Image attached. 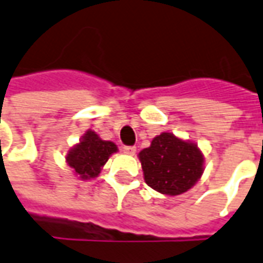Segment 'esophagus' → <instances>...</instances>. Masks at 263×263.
<instances>
[{"label": "esophagus", "mask_w": 263, "mask_h": 263, "mask_svg": "<svg viewBox=\"0 0 263 263\" xmlns=\"http://www.w3.org/2000/svg\"><path fill=\"white\" fill-rule=\"evenodd\" d=\"M122 151L127 155H134L136 154V147H132V145H124L122 147Z\"/></svg>", "instance_id": "esophagus-1"}]
</instances>
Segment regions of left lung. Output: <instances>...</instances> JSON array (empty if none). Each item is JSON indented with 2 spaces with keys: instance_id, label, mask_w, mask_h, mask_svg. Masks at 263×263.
Listing matches in <instances>:
<instances>
[{
  "instance_id": "1",
  "label": "left lung",
  "mask_w": 263,
  "mask_h": 263,
  "mask_svg": "<svg viewBox=\"0 0 263 263\" xmlns=\"http://www.w3.org/2000/svg\"><path fill=\"white\" fill-rule=\"evenodd\" d=\"M144 180L151 189L166 195L190 190L204 172V157L197 144L162 133L139 154Z\"/></svg>"
}]
</instances>
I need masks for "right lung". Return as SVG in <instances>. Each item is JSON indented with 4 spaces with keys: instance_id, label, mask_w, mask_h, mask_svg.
<instances>
[{
    "instance_id": "obj_1",
    "label": "right lung",
    "mask_w": 263,
    "mask_h": 263,
    "mask_svg": "<svg viewBox=\"0 0 263 263\" xmlns=\"http://www.w3.org/2000/svg\"><path fill=\"white\" fill-rule=\"evenodd\" d=\"M116 151V144L100 139L96 132L88 130L80 143L69 151L66 162L80 179L87 180L98 176L108 158Z\"/></svg>"
}]
</instances>
